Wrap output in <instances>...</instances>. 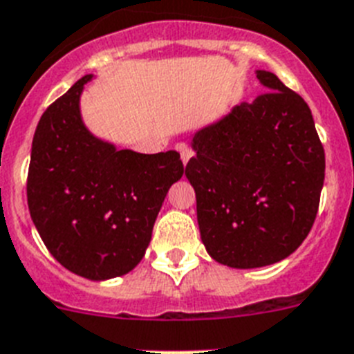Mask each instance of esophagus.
Wrapping results in <instances>:
<instances>
[{
	"label": "esophagus",
	"instance_id": "34e87169",
	"mask_svg": "<svg viewBox=\"0 0 354 354\" xmlns=\"http://www.w3.org/2000/svg\"><path fill=\"white\" fill-rule=\"evenodd\" d=\"M176 149L180 151V156H182V162H183V165H187V163H189V160L192 158V149L191 147H187L185 144H178L176 145Z\"/></svg>",
	"mask_w": 354,
	"mask_h": 354
}]
</instances>
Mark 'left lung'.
Listing matches in <instances>:
<instances>
[{
  "instance_id": "8db88e82",
  "label": "left lung",
  "mask_w": 354,
  "mask_h": 354,
  "mask_svg": "<svg viewBox=\"0 0 354 354\" xmlns=\"http://www.w3.org/2000/svg\"><path fill=\"white\" fill-rule=\"evenodd\" d=\"M257 79L268 91L196 133L185 167L201 241L232 268L268 266L301 246L326 171L310 106L272 71Z\"/></svg>"
}]
</instances>
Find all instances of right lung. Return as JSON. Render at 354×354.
<instances>
[{
  "label": "right lung",
  "instance_id": "1",
  "mask_svg": "<svg viewBox=\"0 0 354 354\" xmlns=\"http://www.w3.org/2000/svg\"><path fill=\"white\" fill-rule=\"evenodd\" d=\"M84 75L43 113L26 180L28 210L50 254L70 272L120 277L140 263L169 189L183 174L180 153L142 154L86 129Z\"/></svg>",
  "mask_w": 354,
  "mask_h": 354
}]
</instances>
